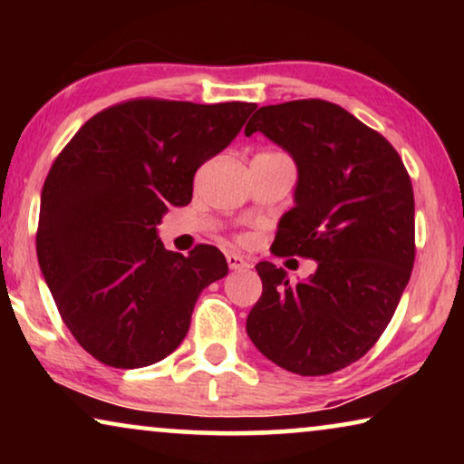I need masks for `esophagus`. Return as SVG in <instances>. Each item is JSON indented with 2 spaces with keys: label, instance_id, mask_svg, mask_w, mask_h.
Masks as SVG:
<instances>
[{
  "label": "esophagus",
  "instance_id": "34e87169",
  "mask_svg": "<svg viewBox=\"0 0 464 464\" xmlns=\"http://www.w3.org/2000/svg\"><path fill=\"white\" fill-rule=\"evenodd\" d=\"M226 259H227V266H230V270L249 268V262H246L243 256H238V253H227Z\"/></svg>",
  "mask_w": 464,
  "mask_h": 464
}]
</instances>
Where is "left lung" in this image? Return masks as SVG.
<instances>
[{"label": "left lung", "instance_id": "1", "mask_svg": "<svg viewBox=\"0 0 464 464\" xmlns=\"http://www.w3.org/2000/svg\"><path fill=\"white\" fill-rule=\"evenodd\" d=\"M257 130L297 167L272 253L316 259V270L291 285L259 262L246 334L283 370L325 376L363 357L395 314L414 268V189L397 150L329 101L259 107L245 135Z\"/></svg>", "mask_w": 464, "mask_h": 464}]
</instances>
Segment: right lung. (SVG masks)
Wrapping results in <instances>:
<instances>
[{
	"label": "right lung",
	"instance_id": "obj_1",
	"mask_svg": "<svg viewBox=\"0 0 464 464\" xmlns=\"http://www.w3.org/2000/svg\"><path fill=\"white\" fill-rule=\"evenodd\" d=\"M256 103L132 99L92 116L44 181L37 259L61 319L101 363L135 370L186 338L200 291L227 275L218 246L167 251L156 226L192 200L194 173Z\"/></svg>",
	"mask_w": 464,
	"mask_h": 464
}]
</instances>
